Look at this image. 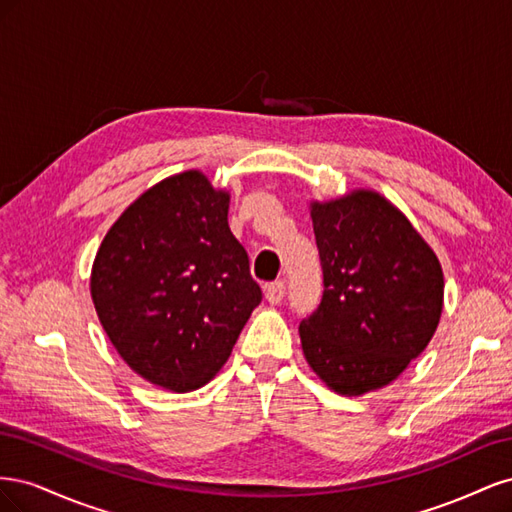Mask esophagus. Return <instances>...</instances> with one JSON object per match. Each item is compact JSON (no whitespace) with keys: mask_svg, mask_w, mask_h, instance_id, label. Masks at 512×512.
<instances>
[{"mask_svg":"<svg viewBox=\"0 0 512 512\" xmlns=\"http://www.w3.org/2000/svg\"><path fill=\"white\" fill-rule=\"evenodd\" d=\"M284 294H286V286H284V282H271V284H267V286H265V297H267V301H269L271 305L282 303Z\"/></svg>","mask_w":512,"mask_h":512,"instance_id":"34e87169","label":"esophagus"}]
</instances>
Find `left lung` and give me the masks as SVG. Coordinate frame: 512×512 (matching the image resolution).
I'll list each match as a JSON object with an SVG mask.
<instances>
[{
  "label": "left lung",
  "mask_w": 512,
  "mask_h": 512,
  "mask_svg": "<svg viewBox=\"0 0 512 512\" xmlns=\"http://www.w3.org/2000/svg\"><path fill=\"white\" fill-rule=\"evenodd\" d=\"M324 292L299 324L303 354L339 395L391 384L438 329V256L389 200L354 190L312 205Z\"/></svg>",
  "instance_id": "left-lung-1"
}]
</instances>
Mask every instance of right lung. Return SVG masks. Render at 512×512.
<instances>
[{
  "instance_id": "obj_1",
  "label": "right lung",
  "mask_w": 512,
  "mask_h": 512,
  "mask_svg": "<svg viewBox=\"0 0 512 512\" xmlns=\"http://www.w3.org/2000/svg\"><path fill=\"white\" fill-rule=\"evenodd\" d=\"M226 190L200 170L168 177L119 215L91 267V299L121 359L175 393L205 386L262 301L228 228Z\"/></svg>"
}]
</instances>
